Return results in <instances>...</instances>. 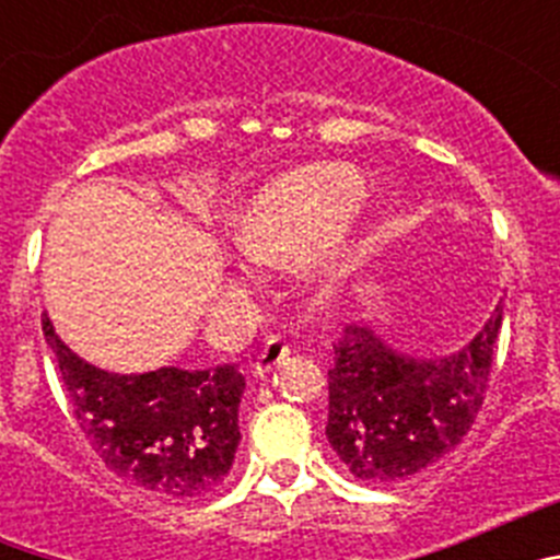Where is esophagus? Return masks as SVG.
Wrapping results in <instances>:
<instances>
[{"label":"esophagus","instance_id":"34e87169","mask_svg":"<svg viewBox=\"0 0 560 560\" xmlns=\"http://www.w3.org/2000/svg\"><path fill=\"white\" fill-rule=\"evenodd\" d=\"M289 353H291L289 341L280 339V336H271V339L264 345V350H260V355H257L255 373L257 375L269 373V370H275L277 364H280V361H283Z\"/></svg>","mask_w":560,"mask_h":560}]
</instances>
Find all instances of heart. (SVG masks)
I'll return each mask as SVG.
<instances>
[{
  "mask_svg": "<svg viewBox=\"0 0 560 560\" xmlns=\"http://www.w3.org/2000/svg\"><path fill=\"white\" fill-rule=\"evenodd\" d=\"M364 199V179L350 165H305L260 187L235 221V244L257 264L303 257L305 283L328 291L353 264L359 244L345 221Z\"/></svg>",
  "mask_w": 560,
  "mask_h": 560,
  "instance_id": "1",
  "label": "heart"
}]
</instances>
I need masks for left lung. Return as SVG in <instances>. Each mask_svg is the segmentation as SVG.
<instances>
[{"label":"left lung","instance_id":"obj_1","mask_svg":"<svg viewBox=\"0 0 560 560\" xmlns=\"http://www.w3.org/2000/svg\"><path fill=\"white\" fill-rule=\"evenodd\" d=\"M502 330V303L457 353L415 359L368 325H341L328 370V443L361 482H404L471 429Z\"/></svg>","mask_w":560,"mask_h":560}]
</instances>
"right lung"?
<instances>
[{"instance_id":"right-lung-1","label":"right lung","mask_w":560,"mask_h":560,"mask_svg":"<svg viewBox=\"0 0 560 560\" xmlns=\"http://www.w3.org/2000/svg\"><path fill=\"white\" fill-rule=\"evenodd\" d=\"M61 384L97 457L117 477L165 497H205L230 474L246 381L235 364L210 370L160 368L120 375L72 353L42 316Z\"/></svg>"}]
</instances>
